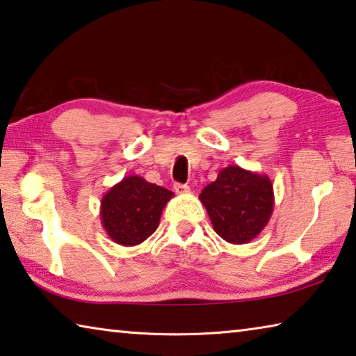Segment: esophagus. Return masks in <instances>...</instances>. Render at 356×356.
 Wrapping results in <instances>:
<instances>
[{
  "instance_id": "1",
  "label": "esophagus",
  "mask_w": 356,
  "mask_h": 356,
  "mask_svg": "<svg viewBox=\"0 0 356 356\" xmlns=\"http://www.w3.org/2000/svg\"><path fill=\"white\" fill-rule=\"evenodd\" d=\"M174 191H176L177 195H185V193H190V186L184 184H176L174 185Z\"/></svg>"
}]
</instances>
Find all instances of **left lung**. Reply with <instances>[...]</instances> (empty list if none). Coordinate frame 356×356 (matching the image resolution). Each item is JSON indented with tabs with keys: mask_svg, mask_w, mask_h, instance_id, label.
<instances>
[{
	"mask_svg": "<svg viewBox=\"0 0 356 356\" xmlns=\"http://www.w3.org/2000/svg\"><path fill=\"white\" fill-rule=\"evenodd\" d=\"M213 231L232 245L254 240L273 213L275 195L267 174L240 166L222 168L215 182L201 191Z\"/></svg>",
	"mask_w": 356,
	"mask_h": 356,
	"instance_id": "obj_1",
	"label": "left lung"
}]
</instances>
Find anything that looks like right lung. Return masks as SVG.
Instances as JSON below:
<instances>
[{
	"label": "right lung",
	"mask_w": 356,
	"mask_h": 356,
	"mask_svg": "<svg viewBox=\"0 0 356 356\" xmlns=\"http://www.w3.org/2000/svg\"><path fill=\"white\" fill-rule=\"evenodd\" d=\"M172 196V191L140 176L124 177L102 197V226L114 243L140 245L159 227L161 212Z\"/></svg>",
	"instance_id": "1"
}]
</instances>
